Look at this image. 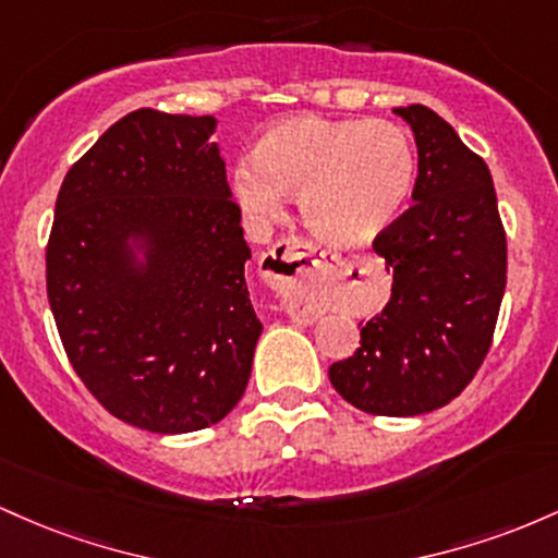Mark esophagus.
<instances>
[{"label":"esophagus","mask_w":558,"mask_h":558,"mask_svg":"<svg viewBox=\"0 0 558 558\" xmlns=\"http://www.w3.org/2000/svg\"><path fill=\"white\" fill-rule=\"evenodd\" d=\"M335 255L300 236H287L263 255V277L268 284L290 300L292 318L308 322L311 305H305V290L318 279H327L335 268Z\"/></svg>","instance_id":"esophagus-1"}]
</instances>
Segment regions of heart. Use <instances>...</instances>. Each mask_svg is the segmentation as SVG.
I'll return each instance as SVG.
<instances>
[{
	"label": "heart",
	"mask_w": 558,
	"mask_h": 558,
	"mask_svg": "<svg viewBox=\"0 0 558 558\" xmlns=\"http://www.w3.org/2000/svg\"><path fill=\"white\" fill-rule=\"evenodd\" d=\"M416 181V147L392 121L287 118L231 171V195L253 223H271L281 195L298 197L305 227L335 245H366L390 227Z\"/></svg>",
	"instance_id": "heart-1"
}]
</instances>
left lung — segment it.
Returning a JSON list of instances; mask_svg holds the SVG:
<instances>
[{
  "label": "left lung",
  "instance_id": "8db88e82",
  "mask_svg": "<svg viewBox=\"0 0 558 558\" xmlns=\"http://www.w3.org/2000/svg\"><path fill=\"white\" fill-rule=\"evenodd\" d=\"M414 131V205L374 240L392 295L361 348L329 366L335 390L374 416L442 409L490 350L506 290V231L490 168L424 105L396 108Z\"/></svg>",
  "mask_w": 558,
  "mask_h": 558
}]
</instances>
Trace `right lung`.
<instances>
[{
  "mask_svg": "<svg viewBox=\"0 0 558 558\" xmlns=\"http://www.w3.org/2000/svg\"><path fill=\"white\" fill-rule=\"evenodd\" d=\"M213 131V116H123L68 171L47 245L68 361L112 416L158 435L221 422L263 331Z\"/></svg>",
  "mask_w": 558,
  "mask_h": 558,
  "instance_id": "obj_1",
  "label": "right lung"
}]
</instances>
